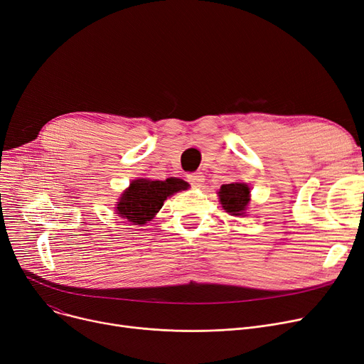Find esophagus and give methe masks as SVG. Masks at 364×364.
Instances as JSON below:
<instances>
[{
	"mask_svg": "<svg viewBox=\"0 0 364 364\" xmlns=\"http://www.w3.org/2000/svg\"><path fill=\"white\" fill-rule=\"evenodd\" d=\"M187 178H188V181H190V184H192V186H200L203 183V180H205V177H203V174H202L200 171L192 172V174L187 176Z\"/></svg>",
	"mask_w": 364,
	"mask_h": 364,
	"instance_id": "obj_1",
	"label": "esophagus"
}]
</instances>
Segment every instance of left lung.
I'll use <instances>...</instances> for the list:
<instances>
[{
  "mask_svg": "<svg viewBox=\"0 0 364 364\" xmlns=\"http://www.w3.org/2000/svg\"><path fill=\"white\" fill-rule=\"evenodd\" d=\"M218 196L227 213L232 215H242L247 202H250V187L243 183L223 184Z\"/></svg>",
  "mask_w": 364,
  "mask_h": 364,
  "instance_id": "8db88e82",
  "label": "left lung"
}]
</instances>
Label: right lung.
I'll list each match as a JSON object with an SVG mask.
<instances>
[{
    "label": "right lung",
    "instance_id": "obj_1",
    "mask_svg": "<svg viewBox=\"0 0 364 364\" xmlns=\"http://www.w3.org/2000/svg\"><path fill=\"white\" fill-rule=\"evenodd\" d=\"M188 184L180 178L171 177L165 181L136 180L129 184L127 192L118 203V214L134 224H146L162 208L168 196L180 190H186Z\"/></svg>",
    "mask_w": 364,
    "mask_h": 364
}]
</instances>
